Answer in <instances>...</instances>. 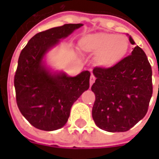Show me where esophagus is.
Segmentation results:
<instances>
[{
	"mask_svg": "<svg viewBox=\"0 0 159 159\" xmlns=\"http://www.w3.org/2000/svg\"><path fill=\"white\" fill-rule=\"evenodd\" d=\"M95 76H93V75H91V76H90V80H89V83H90V85L92 86L93 85V83L95 82Z\"/></svg>",
	"mask_w": 159,
	"mask_h": 159,
	"instance_id": "34e87169",
	"label": "esophagus"
}]
</instances>
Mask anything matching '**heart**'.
Listing matches in <instances>:
<instances>
[{
	"label": "heart",
	"instance_id": "1",
	"mask_svg": "<svg viewBox=\"0 0 159 159\" xmlns=\"http://www.w3.org/2000/svg\"><path fill=\"white\" fill-rule=\"evenodd\" d=\"M84 52L93 54L97 66L111 68L119 64L129 51V40L111 33H95L84 36L80 42Z\"/></svg>",
	"mask_w": 159,
	"mask_h": 159
}]
</instances>
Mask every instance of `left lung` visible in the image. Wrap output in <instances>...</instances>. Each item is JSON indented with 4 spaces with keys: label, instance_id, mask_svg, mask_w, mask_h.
<instances>
[{
    "label": "left lung",
    "instance_id": "1",
    "mask_svg": "<svg viewBox=\"0 0 159 159\" xmlns=\"http://www.w3.org/2000/svg\"><path fill=\"white\" fill-rule=\"evenodd\" d=\"M129 41L134 44L129 36ZM91 90L95 94L92 117L100 129L125 132L143 118L152 95V67L136 46L131 54L111 68L95 67Z\"/></svg>",
    "mask_w": 159,
    "mask_h": 159
}]
</instances>
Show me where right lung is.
I'll list each match as a JSON object with an SVG mask.
<instances>
[{"instance_id":"obj_1","label":"right lung","mask_w":159,"mask_h":159,"mask_svg":"<svg viewBox=\"0 0 159 159\" xmlns=\"http://www.w3.org/2000/svg\"><path fill=\"white\" fill-rule=\"evenodd\" d=\"M81 26L66 24L37 33L20 52L14 76L16 101L23 116L38 129L62 128L73 103L89 88V70L70 77L65 73L52 75L42 65L48 49Z\"/></svg>"}]
</instances>
